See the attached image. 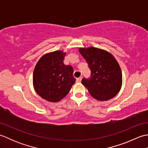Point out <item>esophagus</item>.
I'll return each instance as SVG.
<instances>
[{
    "instance_id": "obj_1",
    "label": "esophagus",
    "mask_w": 148,
    "mask_h": 148,
    "mask_svg": "<svg viewBox=\"0 0 148 148\" xmlns=\"http://www.w3.org/2000/svg\"><path fill=\"white\" fill-rule=\"evenodd\" d=\"M81 79H82V77H81L77 78V79H76V82L77 83H80L81 81Z\"/></svg>"
}]
</instances>
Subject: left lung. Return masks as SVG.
I'll return each instance as SVG.
<instances>
[{
    "label": "left lung",
    "instance_id": "8db88e82",
    "mask_svg": "<svg viewBox=\"0 0 148 148\" xmlns=\"http://www.w3.org/2000/svg\"><path fill=\"white\" fill-rule=\"evenodd\" d=\"M91 71L89 78L81 83L94 99L100 101L115 97L122 85V72L113 55L106 50L94 47L79 49Z\"/></svg>",
    "mask_w": 148,
    "mask_h": 148
}]
</instances>
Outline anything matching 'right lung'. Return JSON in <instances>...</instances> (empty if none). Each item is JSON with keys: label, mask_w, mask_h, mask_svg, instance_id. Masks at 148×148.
Wrapping results in <instances>:
<instances>
[{"label": "right lung", "mask_w": 148, "mask_h": 148, "mask_svg": "<svg viewBox=\"0 0 148 148\" xmlns=\"http://www.w3.org/2000/svg\"><path fill=\"white\" fill-rule=\"evenodd\" d=\"M66 53L55 51L43 55L33 73V85L42 99L57 102L64 99L75 83L72 66L64 64Z\"/></svg>", "instance_id": "add662e5"}]
</instances>
